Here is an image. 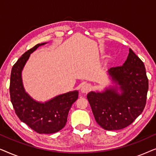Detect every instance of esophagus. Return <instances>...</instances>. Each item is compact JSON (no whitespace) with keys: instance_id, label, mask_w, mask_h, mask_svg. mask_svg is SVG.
<instances>
[{"instance_id":"1","label":"esophagus","mask_w":156,"mask_h":156,"mask_svg":"<svg viewBox=\"0 0 156 156\" xmlns=\"http://www.w3.org/2000/svg\"><path fill=\"white\" fill-rule=\"evenodd\" d=\"M91 89V86L89 84H83L81 86L80 91L82 93H87Z\"/></svg>"}]
</instances>
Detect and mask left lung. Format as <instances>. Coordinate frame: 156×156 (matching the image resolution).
<instances>
[{"mask_svg":"<svg viewBox=\"0 0 156 156\" xmlns=\"http://www.w3.org/2000/svg\"><path fill=\"white\" fill-rule=\"evenodd\" d=\"M108 84L101 91L87 94L95 120L105 130L128 126L141 114L148 90L144 64L131 49L122 66L106 71Z\"/></svg>","mask_w":156,"mask_h":156,"instance_id":"obj_1","label":"left lung"}]
</instances>
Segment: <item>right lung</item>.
Masks as SVG:
<instances>
[{
	"label": "right lung",
	"instance_id": "1",
	"mask_svg": "<svg viewBox=\"0 0 156 156\" xmlns=\"http://www.w3.org/2000/svg\"><path fill=\"white\" fill-rule=\"evenodd\" d=\"M48 42L36 44L25 52L13 65L10 74V101L16 114L21 121L38 133H54L66 124L69 111L77 99L79 91L74 90L62 94L45 101L34 99L25 91L22 72L33 52Z\"/></svg>",
	"mask_w": 156,
	"mask_h": 156
}]
</instances>
